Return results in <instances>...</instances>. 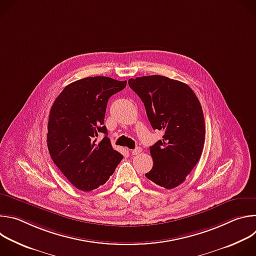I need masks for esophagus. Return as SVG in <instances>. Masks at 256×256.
<instances>
[{
  "mask_svg": "<svg viewBox=\"0 0 256 256\" xmlns=\"http://www.w3.org/2000/svg\"><path fill=\"white\" fill-rule=\"evenodd\" d=\"M132 155H138V154H140L142 153V149L140 148V147H136V149H134V150H132Z\"/></svg>",
  "mask_w": 256,
  "mask_h": 256,
  "instance_id": "esophagus-1",
  "label": "esophagus"
}]
</instances>
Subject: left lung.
I'll return each mask as SVG.
<instances>
[{"label": "left lung", "instance_id": "obj_1", "mask_svg": "<svg viewBox=\"0 0 256 256\" xmlns=\"http://www.w3.org/2000/svg\"><path fill=\"white\" fill-rule=\"evenodd\" d=\"M142 101L154 130L163 138L150 147L153 168L146 177L171 190L181 184L198 162L206 138L202 105L192 88L164 76L152 75L128 80Z\"/></svg>", "mask_w": 256, "mask_h": 256}]
</instances>
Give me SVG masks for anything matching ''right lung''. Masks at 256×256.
<instances>
[{
    "label": "right lung",
    "instance_id": "add662e5",
    "mask_svg": "<svg viewBox=\"0 0 256 256\" xmlns=\"http://www.w3.org/2000/svg\"><path fill=\"white\" fill-rule=\"evenodd\" d=\"M126 81L88 77L64 87L54 100L48 124L50 157L70 184L82 192L103 186L124 156L107 136L104 116L108 99ZM100 133L106 136L99 142Z\"/></svg>",
    "mask_w": 256,
    "mask_h": 256
}]
</instances>
